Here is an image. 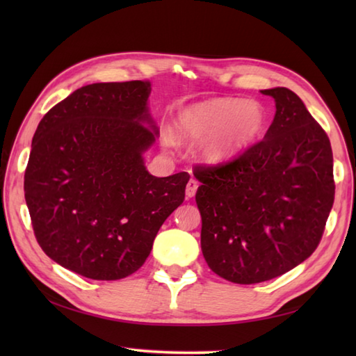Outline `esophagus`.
Here are the masks:
<instances>
[{
  "label": "esophagus",
  "instance_id": "1",
  "mask_svg": "<svg viewBox=\"0 0 356 356\" xmlns=\"http://www.w3.org/2000/svg\"><path fill=\"white\" fill-rule=\"evenodd\" d=\"M197 188H199V184H197V180L195 179H190V182H188V185H186V197H193V195L195 194V191H197Z\"/></svg>",
  "mask_w": 356,
  "mask_h": 356
}]
</instances>
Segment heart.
Segmentation results:
<instances>
[{"instance_id": "obj_1", "label": "heart", "mask_w": 356, "mask_h": 356, "mask_svg": "<svg viewBox=\"0 0 356 356\" xmlns=\"http://www.w3.org/2000/svg\"><path fill=\"white\" fill-rule=\"evenodd\" d=\"M176 127L190 140L208 138L203 153L211 161H220L260 138L266 127V113L252 99L217 97L184 108Z\"/></svg>"}]
</instances>
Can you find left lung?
Returning a JSON list of instances; mask_svg holds the SVG:
<instances>
[{
  "label": "left lung",
  "mask_w": 356,
  "mask_h": 356,
  "mask_svg": "<svg viewBox=\"0 0 356 356\" xmlns=\"http://www.w3.org/2000/svg\"><path fill=\"white\" fill-rule=\"evenodd\" d=\"M275 99L264 139L228 162L199 163L195 202L202 252L228 282H268L298 266L320 245L335 199L330 140L289 88Z\"/></svg>",
  "instance_id": "obj_1"
}]
</instances>
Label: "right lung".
Returning a JSON list of instances; mask_svg holds the SVG:
<instances>
[{"mask_svg":"<svg viewBox=\"0 0 356 356\" xmlns=\"http://www.w3.org/2000/svg\"><path fill=\"white\" fill-rule=\"evenodd\" d=\"M149 93V81L81 87L45 113L33 134L24 195L36 241L82 277L131 275L185 200L190 174L154 177L143 165L157 136Z\"/></svg>","mask_w":356,"mask_h":356,"instance_id":"1","label":"right lung"}]
</instances>
